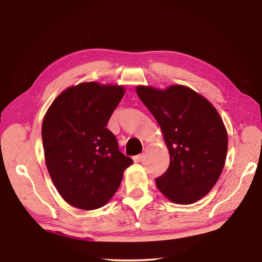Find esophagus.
<instances>
[{
  "mask_svg": "<svg viewBox=\"0 0 262 262\" xmlns=\"http://www.w3.org/2000/svg\"><path fill=\"white\" fill-rule=\"evenodd\" d=\"M143 158H144V155L141 154V155H137V156H135L133 159H134L135 163H140V162L143 161Z\"/></svg>",
  "mask_w": 262,
  "mask_h": 262,
  "instance_id": "obj_1",
  "label": "esophagus"
}]
</instances>
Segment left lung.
<instances>
[{
	"instance_id": "left-lung-1",
	"label": "left lung",
	"mask_w": 262,
	"mask_h": 262,
	"mask_svg": "<svg viewBox=\"0 0 262 262\" xmlns=\"http://www.w3.org/2000/svg\"><path fill=\"white\" fill-rule=\"evenodd\" d=\"M136 92L161 127L170 154L157 188L178 205L199 201L217 183L227 158L228 133L219 112L185 85H137Z\"/></svg>"
}]
</instances>
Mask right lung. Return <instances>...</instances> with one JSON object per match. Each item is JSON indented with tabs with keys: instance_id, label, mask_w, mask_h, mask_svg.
I'll use <instances>...</instances> for the list:
<instances>
[{
	"instance_id": "1",
	"label": "right lung",
	"mask_w": 262,
	"mask_h": 262,
	"mask_svg": "<svg viewBox=\"0 0 262 262\" xmlns=\"http://www.w3.org/2000/svg\"><path fill=\"white\" fill-rule=\"evenodd\" d=\"M125 91L117 84L79 83L62 91L43 117L48 173L63 200L78 209L105 206L133 164L106 128Z\"/></svg>"
}]
</instances>
